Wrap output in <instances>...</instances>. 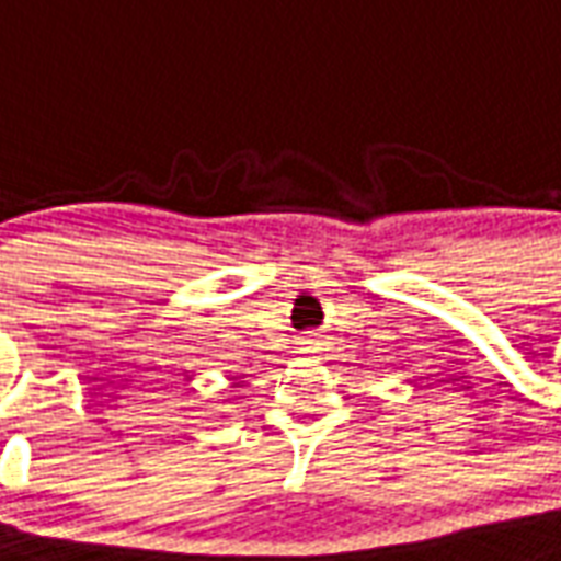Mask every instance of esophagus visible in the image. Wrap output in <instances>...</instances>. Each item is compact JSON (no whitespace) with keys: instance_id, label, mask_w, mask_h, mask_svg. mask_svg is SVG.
Returning <instances> with one entry per match:
<instances>
[{"instance_id":"34e87169","label":"esophagus","mask_w":561,"mask_h":561,"mask_svg":"<svg viewBox=\"0 0 561 561\" xmlns=\"http://www.w3.org/2000/svg\"><path fill=\"white\" fill-rule=\"evenodd\" d=\"M301 346H305V350H320L322 337L320 334H313V331H308V334L301 337Z\"/></svg>"}]
</instances>
